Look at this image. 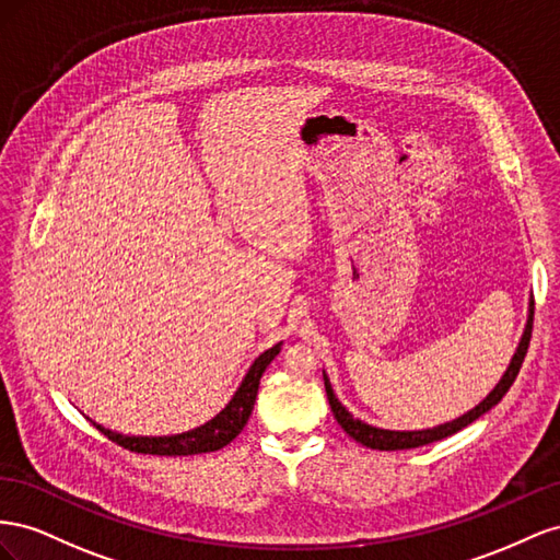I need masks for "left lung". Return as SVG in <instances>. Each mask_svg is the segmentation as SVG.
Here are the masks:
<instances>
[{"mask_svg": "<svg viewBox=\"0 0 560 560\" xmlns=\"http://www.w3.org/2000/svg\"><path fill=\"white\" fill-rule=\"evenodd\" d=\"M533 316H535V300H530V314H528V324H525V330H523V338L516 347V354L514 359H511L506 373L502 375V380L498 382V387H494L481 404H478L476 408H471L469 412L462 415V418L453 420V422H445V424H439L434 429H422V431H389V429H377L373 424H365L361 420H357L354 415H351L338 398H335L332 394V387H330V380L328 375L324 373V385H326V396H328V404H330V410L335 415V420H338V424L347 431V434L359 441L361 445H365V448H373V451H408V448H420V445H427V443H434V441H441L445 436H453L457 434L459 429H465L467 424H471L474 420L481 418V415H486L490 408L498 406L502 401V396L509 392V387L514 385V380L521 371V363L525 359V351H528V345H530V335H533Z\"/></svg>", "mask_w": 560, "mask_h": 560, "instance_id": "left-lung-1", "label": "left lung"}]
</instances>
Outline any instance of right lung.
<instances>
[{
	"instance_id": "1",
	"label": "right lung",
	"mask_w": 560,
	"mask_h": 560,
	"mask_svg": "<svg viewBox=\"0 0 560 560\" xmlns=\"http://www.w3.org/2000/svg\"><path fill=\"white\" fill-rule=\"evenodd\" d=\"M281 351V342L275 345L271 349L262 351V354L253 361L248 369L246 377L238 385L236 394L232 396V401L222 408L213 420L206 424L185 431V434H175V436H124L117 434V431H109L101 424L98 427L103 434L115 441L121 448L131 451V453H142V455H166V457H178V455H199V453H213L225 448L230 441H234L242 429L246 427L253 406H255V396H258L260 387V377L267 371V365L275 361V357Z\"/></svg>"
}]
</instances>
